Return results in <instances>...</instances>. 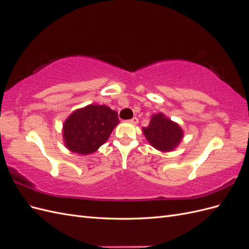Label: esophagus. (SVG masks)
Segmentation results:
<instances>
[{
	"instance_id": "1",
	"label": "esophagus",
	"mask_w": 249,
	"mask_h": 249,
	"mask_svg": "<svg viewBox=\"0 0 249 249\" xmlns=\"http://www.w3.org/2000/svg\"><path fill=\"white\" fill-rule=\"evenodd\" d=\"M130 123L133 124H137L139 123V120H138L137 117H133V118L130 120Z\"/></svg>"
}]
</instances>
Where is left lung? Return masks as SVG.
Returning a JSON list of instances; mask_svg holds the SVG:
<instances>
[{"mask_svg":"<svg viewBox=\"0 0 249 249\" xmlns=\"http://www.w3.org/2000/svg\"><path fill=\"white\" fill-rule=\"evenodd\" d=\"M142 131L150 145L164 153L171 152L178 147L184 137L182 127L163 113L154 114L149 124L142 127Z\"/></svg>","mask_w":249,"mask_h":249,"instance_id":"1","label":"left lung"}]
</instances>
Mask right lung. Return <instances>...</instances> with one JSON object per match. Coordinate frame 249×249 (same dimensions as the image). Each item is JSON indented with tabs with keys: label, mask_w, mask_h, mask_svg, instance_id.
I'll list each match as a JSON object with an SVG mask.
<instances>
[{
	"label": "right lung",
	"mask_w": 249,
	"mask_h": 249,
	"mask_svg": "<svg viewBox=\"0 0 249 249\" xmlns=\"http://www.w3.org/2000/svg\"><path fill=\"white\" fill-rule=\"evenodd\" d=\"M119 124L117 112L105 105H88L74 110L63 124L64 144L78 155L96 152Z\"/></svg>",
	"instance_id": "add662e5"
}]
</instances>
